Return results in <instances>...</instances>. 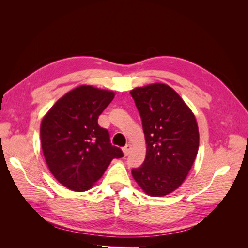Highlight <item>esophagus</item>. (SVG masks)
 <instances>
[{"label": "esophagus", "mask_w": 248, "mask_h": 248, "mask_svg": "<svg viewBox=\"0 0 248 248\" xmlns=\"http://www.w3.org/2000/svg\"><path fill=\"white\" fill-rule=\"evenodd\" d=\"M131 149H132V146L130 145V144H127L125 147H123V152H124V154H125V156H127V155H129V153H130V151H131Z\"/></svg>", "instance_id": "1"}]
</instances>
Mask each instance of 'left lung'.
<instances>
[{
    "label": "left lung",
    "mask_w": 248,
    "mask_h": 248,
    "mask_svg": "<svg viewBox=\"0 0 248 248\" xmlns=\"http://www.w3.org/2000/svg\"><path fill=\"white\" fill-rule=\"evenodd\" d=\"M141 119L147 153L132 169L137 183L149 196L163 197L176 190L188 175L199 150L196 118L170 87L153 84L130 92Z\"/></svg>",
    "instance_id": "8db88e82"
}]
</instances>
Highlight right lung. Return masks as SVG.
<instances>
[{
  "label": "right lung",
  "mask_w": 248,
  "mask_h": 248,
  "mask_svg": "<svg viewBox=\"0 0 248 248\" xmlns=\"http://www.w3.org/2000/svg\"><path fill=\"white\" fill-rule=\"evenodd\" d=\"M115 93L80 86L60 98L43 118L41 146L50 172L73 191H86L100 179L114 158L123 157L112 146L98 117Z\"/></svg>",
  "instance_id": "right-lung-1"
}]
</instances>
